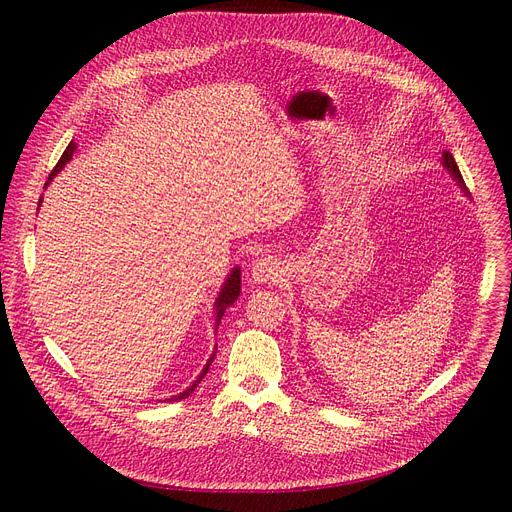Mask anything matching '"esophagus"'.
<instances>
[{
	"label": "esophagus",
	"mask_w": 512,
	"mask_h": 512,
	"mask_svg": "<svg viewBox=\"0 0 512 512\" xmlns=\"http://www.w3.org/2000/svg\"><path fill=\"white\" fill-rule=\"evenodd\" d=\"M284 276L282 265L276 257H261L251 267V280L255 284H276Z\"/></svg>",
	"instance_id": "1"
}]
</instances>
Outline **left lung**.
Here are the masks:
<instances>
[{
  "label": "left lung",
  "instance_id": "8db88e82",
  "mask_svg": "<svg viewBox=\"0 0 512 512\" xmlns=\"http://www.w3.org/2000/svg\"><path fill=\"white\" fill-rule=\"evenodd\" d=\"M442 164H444V168L452 174V178L456 180V184H459V186L463 188V193H467V195H469V188L465 186V180H463V176H461V172H459V166H456V161H454V157H452V153H450V151H444V155H442Z\"/></svg>",
  "mask_w": 512,
  "mask_h": 512
}]
</instances>
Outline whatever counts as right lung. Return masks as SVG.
Wrapping results in <instances>:
<instances>
[{
  "instance_id": "1",
  "label": "right lung",
  "mask_w": 512,
  "mask_h": 512,
  "mask_svg": "<svg viewBox=\"0 0 512 512\" xmlns=\"http://www.w3.org/2000/svg\"><path fill=\"white\" fill-rule=\"evenodd\" d=\"M74 149H76V145L74 143H70L68 147H66V151H64V155L60 157V161L56 164V168L51 170V174H49V178H47V182H45V186L53 180V176H56L68 161L72 159V153H74ZM41 201H43V197L39 199V205H41ZM238 294H240V267H232V272L228 274V278H226V282H224V286H222V290H220V294H218V299H215V305H213V309H215V330H218V326H220V321H222V317H224V313H226V309L238 299ZM215 351H218V346H215ZM215 351H213V355L209 357V361H207V365L203 367V371H201V375L199 378L188 386L184 392H180L178 396H172V398H168L170 402H174V400H182V398H186V396H191L193 394V390L201 384V380L205 378V373L209 371V365H211V361H213V357H215ZM166 402V400H164Z\"/></svg>"
}]
</instances>
